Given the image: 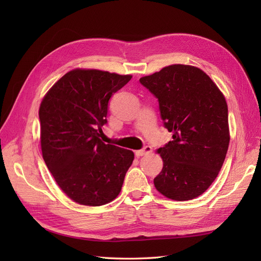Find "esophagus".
<instances>
[{"instance_id": "34e87169", "label": "esophagus", "mask_w": 261, "mask_h": 261, "mask_svg": "<svg viewBox=\"0 0 261 261\" xmlns=\"http://www.w3.org/2000/svg\"><path fill=\"white\" fill-rule=\"evenodd\" d=\"M152 152V147L151 146H145L143 149L140 150H137V151L135 152V154L137 156H141V155H145V154H149Z\"/></svg>"}]
</instances>
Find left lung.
Instances as JSON below:
<instances>
[{
	"label": "left lung",
	"mask_w": 261,
	"mask_h": 261,
	"mask_svg": "<svg viewBox=\"0 0 261 261\" xmlns=\"http://www.w3.org/2000/svg\"><path fill=\"white\" fill-rule=\"evenodd\" d=\"M139 82L158 99L163 126L173 133V140L158 149L163 169L154 186L170 199H194L213 183L225 159V98L206 73L189 65H170Z\"/></svg>",
	"instance_id": "1"
}]
</instances>
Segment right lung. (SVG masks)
Returning <instances> with one entry per match:
<instances>
[{
	"label": "right lung",
	"mask_w": 261,
	"mask_h": 261,
	"mask_svg": "<svg viewBox=\"0 0 261 261\" xmlns=\"http://www.w3.org/2000/svg\"><path fill=\"white\" fill-rule=\"evenodd\" d=\"M130 80V75L77 68L55 83L41 102L43 160L75 202L102 206L121 192L134 152L100 137L110 98Z\"/></svg>",
	"instance_id": "right-lung-1"
}]
</instances>
